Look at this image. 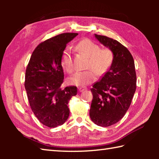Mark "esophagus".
I'll return each mask as SVG.
<instances>
[{"instance_id":"34e87169","label":"esophagus","mask_w":159,"mask_h":159,"mask_svg":"<svg viewBox=\"0 0 159 159\" xmlns=\"http://www.w3.org/2000/svg\"><path fill=\"white\" fill-rule=\"evenodd\" d=\"M86 90H87V88H85V87H79V92H83V91H85Z\"/></svg>"}]
</instances>
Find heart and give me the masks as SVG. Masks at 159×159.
Returning <instances> with one entry per match:
<instances>
[{
  "label": "heart",
  "instance_id": "b5f03b06",
  "mask_svg": "<svg viewBox=\"0 0 159 159\" xmlns=\"http://www.w3.org/2000/svg\"><path fill=\"white\" fill-rule=\"evenodd\" d=\"M77 49L89 57L88 61V69L79 71L69 79L71 85L83 87L95 80L98 75L103 76L111 68L114 55L109 48H101L100 45L90 39H85L78 43ZM61 64L63 69L68 73L74 70L73 57L71 49H64L61 57Z\"/></svg>",
  "mask_w": 159,
  "mask_h": 159
}]
</instances>
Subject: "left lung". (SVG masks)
Segmentation results:
<instances>
[{
	"label": "left lung",
	"instance_id": "left-lung-1",
	"mask_svg": "<svg viewBox=\"0 0 159 159\" xmlns=\"http://www.w3.org/2000/svg\"><path fill=\"white\" fill-rule=\"evenodd\" d=\"M96 39L108 47L114 55L111 68L90 90L93 100L90 117L102 127L116 123L124 116L136 90L137 76L133 56L116 40L95 34Z\"/></svg>",
	"mask_w": 159,
	"mask_h": 159
}]
</instances>
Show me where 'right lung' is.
Segmentation results:
<instances>
[{"mask_svg":"<svg viewBox=\"0 0 159 159\" xmlns=\"http://www.w3.org/2000/svg\"><path fill=\"white\" fill-rule=\"evenodd\" d=\"M77 33L59 34L35 48L26 69L25 86L32 111L49 128L62 125L69 116L68 104L76 95V86L61 88L64 72L61 57Z\"/></svg>","mask_w":159,"mask_h":159,"instance_id":"obj_1","label":"right lung"}]
</instances>
